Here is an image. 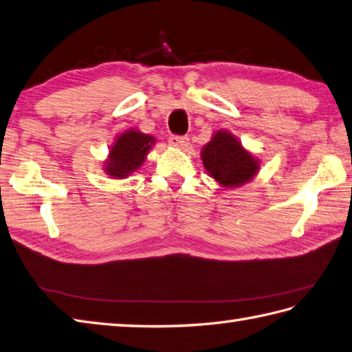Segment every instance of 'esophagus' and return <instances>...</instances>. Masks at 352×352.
<instances>
[{
    "instance_id": "34e87169",
    "label": "esophagus",
    "mask_w": 352,
    "mask_h": 352,
    "mask_svg": "<svg viewBox=\"0 0 352 352\" xmlns=\"http://www.w3.org/2000/svg\"><path fill=\"white\" fill-rule=\"evenodd\" d=\"M168 143L171 144V146L184 149L188 146V144H190V139H188L186 135H170Z\"/></svg>"
}]
</instances>
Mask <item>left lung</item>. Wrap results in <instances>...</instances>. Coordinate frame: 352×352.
Wrapping results in <instances>:
<instances>
[{
	"label": "left lung",
	"mask_w": 352,
	"mask_h": 352,
	"mask_svg": "<svg viewBox=\"0 0 352 352\" xmlns=\"http://www.w3.org/2000/svg\"><path fill=\"white\" fill-rule=\"evenodd\" d=\"M203 166L224 186H241L250 182L260 166L233 135L218 131L201 151Z\"/></svg>",
	"instance_id": "8db88e82"
}]
</instances>
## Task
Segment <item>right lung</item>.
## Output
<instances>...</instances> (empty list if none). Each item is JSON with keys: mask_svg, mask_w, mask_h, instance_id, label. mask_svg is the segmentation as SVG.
Here are the masks:
<instances>
[{"mask_svg": "<svg viewBox=\"0 0 352 352\" xmlns=\"http://www.w3.org/2000/svg\"><path fill=\"white\" fill-rule=\"evenodd\" d=\"M153 143H155V139L152 135L135 130L121 134L116 139L109 160L106 161V173L119 179L130 176V173L139 170L143 164Z\"/></svg>", "mask_w": 352, "mask_h": 352, "instance_id": "right-lung-1", "label": "right lung"}]
</instances>
